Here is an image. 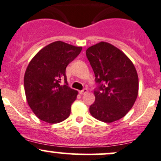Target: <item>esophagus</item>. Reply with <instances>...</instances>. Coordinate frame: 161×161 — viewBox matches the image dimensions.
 <instances>
[{
	"instance_id": "obj_1",
	"label": "esophagus",
	"mask_w": 161,
	"mask_h": 161,
	"mask_svg": "<svg viewBox=\"0 0 161 161\" xmlns=\"http://www.w3.org/2000/svg\"><path fill=\"white\" fill-rule=\"evenodd\" d=\"M87 92H88L87 89H84L83 90H81V91H79V94H80V95H84V94H86V93Z\"/></svg>"
}]
</instances>
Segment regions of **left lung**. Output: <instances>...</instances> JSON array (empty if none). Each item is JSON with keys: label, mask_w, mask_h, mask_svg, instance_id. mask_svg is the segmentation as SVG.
<instances>
[{"label": "left lung", "mask_w": 161, "mask_h": 161, "mask_svg": "<svg viewBox=\"0 0 161 161\" xmlns=\"http://www.w3.org/2000/svg\"><path fill=\"white\" fill-rule=\"evenodd\" d=\"M86 53L98 84L90 114L105 123L121 119L131 109L138 95V76L133 63L106 42L89 47Z\"/></svg>", "instance_id": "obj_1"}]
</instances>
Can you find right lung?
Wrapping results in <instances>:
<instances>
[{"mask_svg": "<svg viewBox=\"0 0 161 161\" xmlns=\"http://www.w3.org/2000/svg\"><path fill=\"white\" fill-rule=\"evenodd\" d=\"M62 41L46 46L30 62L24 75V90L31 110L42 121L49 124L66 120L78 92L68 86L66 66L82 51ZM64 78L65 84L61 85Z\"/></svg>", "mask_w": 161, "mask_h": 161, "instance_id": "right-lung-1", "label": "right lung"}]
</instances>
